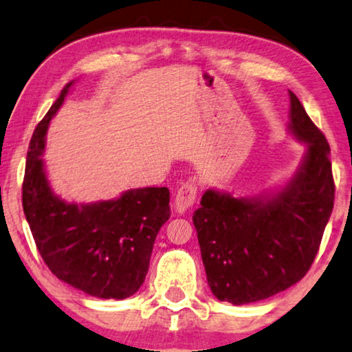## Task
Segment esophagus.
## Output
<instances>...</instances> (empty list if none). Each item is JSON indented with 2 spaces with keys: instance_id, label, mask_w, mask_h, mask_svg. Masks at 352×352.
I'll return each mask as SVG.
<instances>
[{
  "instance_id": "34e87169",
  "label": "esophagus",
  "mask_w": 352,
  "mask_h": 352,
  "mask_svg": "<svg viewBox=\"0 0 352 352\" xmlns=\"http://www.w3.org/2000/svg\"><path fill=\"white\" fill-rule=\"evenodd\" d=\"M197 197V186L195 182H186L178 188L175 195V212L178 214H185V212L190 209V207L196 202Z\"/></svg>"
}]
</instances>
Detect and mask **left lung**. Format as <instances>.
Masks as SVG:
<instances>
[{
	"label": "left lung",
	"instance_id": "obj_1",
	"mask_svg": "<svg viewBox=\"0 0 352 352\" xmlns=\"http://www.w3.org/2000/svg\"><path fill=\"white\" fill-rule=\"evenodd\" d=\"M289 96V131L308 145L294 177L261 196L207 190L192 214L207 282L220 301L254 303L303 279L329 223L335 201L329 142Z\"/></svg>",
	"mask_w": 352,
	"mask_h": 352
}]
</instances>
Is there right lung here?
I'll return each instance as SVG.
<instances>
[{"label": "right lung", "mask_w": 352, "mask_h": 352, "mask_svg": "<svg viewBox=\"0 0 352 352\" xmlns=\"http://www.w3.org/2000/svg\"><path fill=\"white\" fill-rule=\"evenodd\" d=\"M73 82L62 89L30 140L23 212L52 274L97 298L124 300L145 280L157 231L170 217V192L166 186L135 188L116 199L76 204L52 191L41 156L49 122Z\"/></svg>", "instance_id": "add662e5"}]
</instances>
